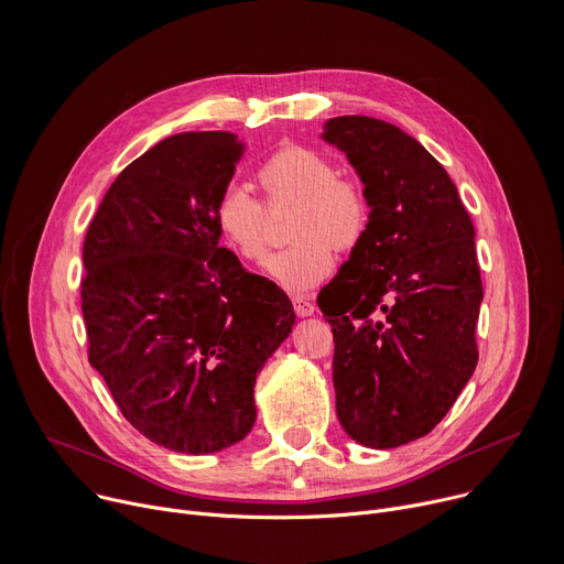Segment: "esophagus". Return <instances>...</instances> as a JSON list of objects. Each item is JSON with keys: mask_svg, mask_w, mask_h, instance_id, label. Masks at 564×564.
<instances>
[{"mask_svg": "<svg viewBox=\"0 0 564 564\" xmlns=\"http://www.w3.org/2000/svg\"><path fill=\"white\" fill-rule=\"evenodd\" d=\"M292 307H294V312L299 314V316H310V314H314V303L307 299V296H292Z\"/></svg>", "mask_w": 564, "mask_h": 564, "instance_id": "obj_1", "label": "esophagus"}]
</instances>
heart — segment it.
Segmentation results:
<instances>
[{"instance_id":"obj_1","label":"heart","mask_w":564,"mask_h":564,"mask_svg":"<svg viewBox=\"0 0 564 564\" xmlns=\"http://www.w3.org/2000/svg\"><path fill=\"white\" fill-rule=\"evenodd\" d=\"M265 205L236 185L225 187L214 205V223L238 259L259 263L272 238L271 212L294 207V243L268 261L270 276L292 292H307L330 276L337 248L355 250L368 229L370 207L364 189L337 176V167L314 149L285 144L257 172Z\"/></svg>"}]
</instances>
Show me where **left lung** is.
Segmentation results:
<instances>
[{"label":"left lung","mask_w":564,"mask_h":564,"mask_svg":"<svg viewBox=\"0 0 564 564\" xmlns=\"http://www.w3.org/2000/svg\"><path fill=\"white\" fill-rule=\"evenodd\" d=\"M324 138L346 151L370 205L364 240L318 294L337 417L359 444L394 448L429 435L477 366L475 229L446 170L399 127L339 116Z\"/></svg>","instance_id":"obj_1"}]
</instances>
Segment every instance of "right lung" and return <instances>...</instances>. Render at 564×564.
<instances>
[{
  "instance_id": "add662e5",
  "label": "right lung",
  "mask_w": 564,
  "mask_h": 564,
  "mask_svg": "<svg viewBox=\"0 0 564 564\" xmlns=\"http://www.w3.org/2000/svg\"><path fill=\"white\" fill-rule=\"evenodd\" d=\"M246 142L165 138L127 165L85 236L89 364L124 420L176 453H216L257 420L254 381L294 324L283 290L218 246V194Z\"/></svg>"
}]
</instances>
